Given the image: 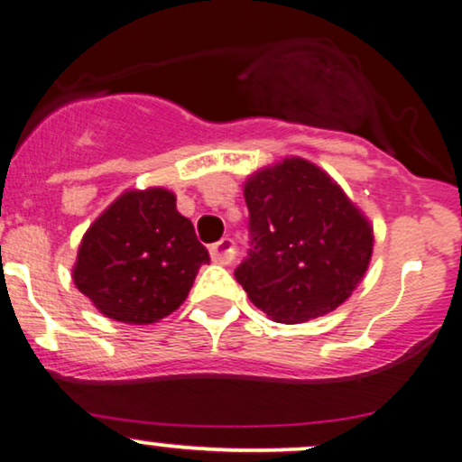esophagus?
Masks as SVG:
<instances>
[{"label":"esophagus","instance_id":"1","mask_svg":"<svg viewBox=\"0 0 462 462\" xmlns=\"http://www.w3.org/2000/svg\"><path fill=\"white\" fill-rule=\"evenodd\" d=\"M209 254H212L214 263L229 265V263H233V259H236L237 248H236V244H233L231 237H222L220 242H216L214 246L209 248Z\"/></svg>","mask_w":462,"mask_h":462}]
</instances>
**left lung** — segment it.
Returning a JSON list of instances; mask_svg holds the SVG:
<instances>
[{"label": "left lung", "instance_id": "8db88e82", "mask_svg": "<svg viewBox=\"0 0 462 462\" xmlns=\"http://www.w3.org/2000/svg\"><path fill=\"white\" fill-rule=\"evenodd\" d=\"M248 259L236 281L278 323L323 317L351 298L373 257V225L329 175L289 156L244 181Z\"/></svg>", "mask_w": 462, "mask_h": 462}]
</instances>
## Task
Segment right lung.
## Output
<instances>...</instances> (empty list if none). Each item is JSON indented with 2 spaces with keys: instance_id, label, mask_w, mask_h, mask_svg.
<instances>
[{
  "instance_id": "add662e5",
  "label": "right lung",
  "mask_w": 462,
  "mask_h": 462,
  "mask_svg": "<svg viewBox=\"0 0 462 462\" xmlns=\"http://www.w3.org/2000/svg\"><path fill=\"white\" fill-rule=\"evenodd\" d=\"M208 261L175 192L124 190L85 231L72 281L105 317L147 326L184 304Z\"/></svg>"
}]
</instances>
